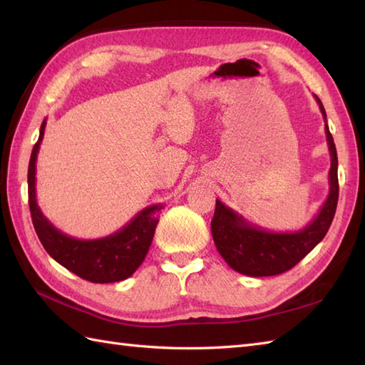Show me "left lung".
<instances>
[{
  "mask_svg": "<svg viewBox=\"0 0 365 365\" xmlns=\"http://www.w3.org/2000/svg\"><path fill=\"white\" fill-rule=\"evenodd\" d=\"M324 119V133L331 155L329 195L319 215L304 229L297 232H269L247 222L242 215L216 199L212 235L216 250L227 265L238 273L263 277L285 273L311 252L327 235L336 215L339 199L337 152L327 123V111L315 96Z\"/></svg>",
  "mask_w": 365,
  "mask_h": 365,
  "instance_id": "left-lung-1",
  "label": "left lung"
}]
</instances>
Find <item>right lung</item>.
<instances>
[{
  "label": "right lung",
  "mask_w": 365,
  "mask_h": 365,
  "mask_svg": "<svg viewBox=\"0 0 365 365\" xmlns=\"http://www.w3.org/2000/svg\"><path fill=\"white\" fill-rule=\"evenodd\" d=\"M45 125L46 120L42 122L28 166L29 210L38 240L54 260L81 279L96 284L123 281L144 262L163 204L145 207L127 226L103 238L78 240L63 234L45 218L36 199V161Z\"/></svg>",
  "instance_id": "add662e5"
}]
</instances>
